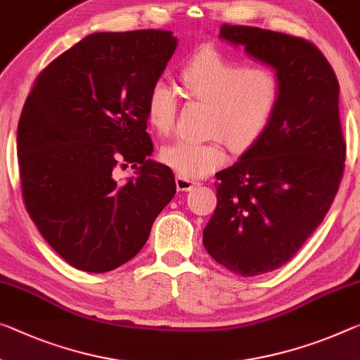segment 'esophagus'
I'll use <instances>...</instances> for the list:
<instances>
[{"label":"esophagus","instance_id":"obj_1","mask_svg":"<svg viewBox=\"0 0 360 360\" xmlns=\"http://www.w3.org/2000/svg\"><path fill=\"white\" fill-rule=\"evenodd\" d=\"M175 185L179 191H191V190H195L196 186H199L198 181H193V180L185 179V176H180V175L175 176Z\"/></svg>","mask_w":360,"mask_h":360}]
</instances>
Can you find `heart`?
<instances>
[{
  "label": "heart",
  "instance_id": "obj_1",
  "mask_svg": "<svg viewBox=\"0 0 360 360\" xmlns=\"http://www.w3.org/2000/svg\"><path fill=\"white\" fill-rule=\"evenodd\" d=\"M181 85L191 98L209 103L206 141L175 140L162 146L161 161L185 179H199L225 162L222 140L231 149L252 146L267 129L281 98L278 77L272 70L230 59L217 49L196 53L181 69ZM146 120L159 135L172 130L176 96L167 82L158 80L146 96Z\"/></svg>",
  "mask_w": 360,
  "mask_h": 360
}]
</instances>
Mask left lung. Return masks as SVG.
<instances>
[{"instance_id": "obj_1", "label": "left lung", "mask_w": 360, "mask_h": 360, "mask_svg": "<svg viewBox=\"0 0 360 360\" xmlns=\"http://www.w3.org/2000/svg\"><path fill=\"white\" fill-rule=\"evenodd\" d=\"M219 38L274 69L281 85L262 136L215 174L217 207L202 231L209 256L256 276L288 262L336 196L346 161L340 85L323 54L302 38L229 24Z\"/></svg>"}]
</instances>
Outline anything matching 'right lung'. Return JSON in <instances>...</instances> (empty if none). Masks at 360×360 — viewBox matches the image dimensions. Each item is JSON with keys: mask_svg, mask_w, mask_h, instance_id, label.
Instances as JSON below:
<instances>
[{"mask_svg": "<svg viewBox=\"0 0 360 360\" xmlns=\"http://www.w3.org/2000/svg\"><path fill=\"white\" fill-rule=\"evenodd\" d=\"M179 40L169 30L98 32L38 75L18 127L22 196L49 246L103 274L135 257L174 198L167 165L149 159L146 96ZM132 164L122 184L115 167Z\"/></svg>", "mask_w": 360, "mask_h": 360, "instance_id": "add662e5", "label": "right lung"}]
</instances>
